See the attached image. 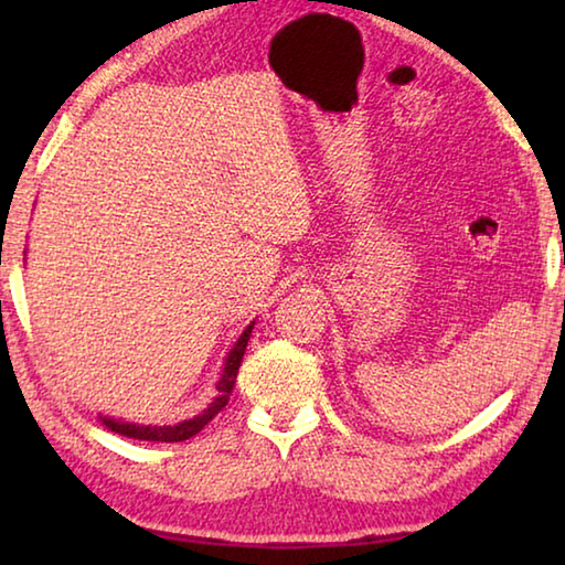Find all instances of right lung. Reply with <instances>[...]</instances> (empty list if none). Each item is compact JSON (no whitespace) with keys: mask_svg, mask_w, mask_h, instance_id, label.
Masks as SVG:
<instances>
[{"mask_svg":"<svg viewBox=\"0 0 565 565\" xmlns=\"http://www.w3.org/2000/svg\"><path fill=\"white\" fill-rule=\"evenodd\" d=\"M254 323H256V319L248 323V327L242 331V337L236 339L232 351L226 353L222 376H218V381H216V396L212 398V404H209L199 416L179 420V424H174V426H145V424H131V420H121V418H114V416H102V414H99V420L109 428V431L119 434V436H127V438H139V441L174 444V441H186V438L196 436L209 424V420H212L218 414V411H222L228 404V396H232L234 384H236L238 366H242L244 351L248 347V339H252Z\"/></svg>","mask_w":565,"mask_h":565,"instance_id":"add662e5","label":"right lung"}]
</instances>
